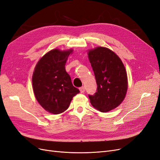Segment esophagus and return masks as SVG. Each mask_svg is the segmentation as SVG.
<instances>
[{
	"instance_id": "1",
	"label": "esophagus",
	"mask_w": 160,
	"mask_h": 160,
	"mask_svg": "<svg viewBox=\"0 0 160 160\" xmlns=\"http://www.w3.org/2000/svg\"><path fill=\"white\" fill-rule=\"evenodd\" d=\"M79 90H80V92H81V93H84L85 91V87H81V88H79Z\"/></svg>"
}]
</instances>
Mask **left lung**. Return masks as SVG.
<instances>
[{
	"label": "left lung",
	"instance_id": "left-lung-1",
	"mask_svg": "<svg viewBox=\"0 0 160 160\" xmlns=\"http://www.w3.org/2000/svg\"><path fill=\"white\" fill-rule=\"evenodd\" d=\"M88 57L98 85L96 93L89 95L93 108L108 112L122 103L128 90V76L120 58L108 48L89 50Z\"/></svg>",
	"mask_w": 160,
	"mask_h": 160
}]
</instances>
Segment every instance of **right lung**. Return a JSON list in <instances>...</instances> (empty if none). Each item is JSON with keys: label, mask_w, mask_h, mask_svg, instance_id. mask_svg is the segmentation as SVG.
<instances>
[{"label": "right lung", "mask_w": 160, "mask_h": 160, "mask_svg": "<svg viewBox=\"0 0 160 160\" xmlns=\"http://www.w3.org/2000/svg\"><path fill=\"white\" fill-rule=\"evenodd\" d=\"M72 52L53 49L38 61L32 77L36 99L47 111L59 114L68 109L79 90L72 85L65 63Z\"/></svg>", "instance_id": "add662e5"}]
</instances>
